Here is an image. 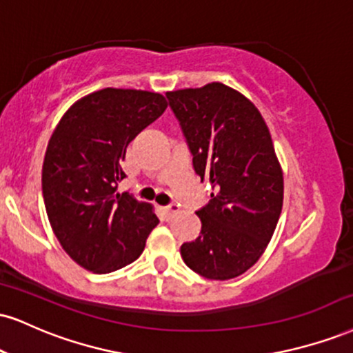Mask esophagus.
<instances>
[{"label": "esophagus", "instance_id": "esophagus-1", "mask_svg": "<svg viewBox=\"0 0 353 353\" xmlns=\"http://www.w3.org/2000/svg\"><path fill=\"white\" fill-rule=\"evenodd\" d=\"M179 210H181L179 205H176V203H171V205L164 207V209H163L165 217H172V215L177 214V212H179Z\"/></svg>", "mask_w": 353, "mask_h": 353}]
</instances>
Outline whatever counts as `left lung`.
<instances>
[{
	"label": "left lung",
	"instance_id": "8db88e82",
	"mask_svg": "<svg viewBox=\"0 0 353 353\" xmlns=\"http://www.w3.org/2000/svg\"><path fill=\"white\" fill-rule=\"evenodd\" d=\"M192 152L194 169L214 192L201 209V235L182 260L207 279L236 278L261 258L283 209V169L261 113L220 82L165 93Z\"/></svg>",
	"mask_w": 353,
	"mask_h": 353
}]
</instances>
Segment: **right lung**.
<instances>
[{
	"label": "right lung",
	"instance_id": "1",
	"mask_svg": "<svg viewBox=\"0 0 353 353\" xmlns=\"http://www.w3.org/2000/svg\"><path fill=\"white\" fill-rule=\"evenodd\" d=\"M168 108L134 88L88 93L63 113L42 164V195L54 235L82 268L112 273L143 253L159 223L151 203L117 190L126 148Z\"/></svg>",
	"mask_w": 353,
	"mask_h": 353
}]
</instances>
